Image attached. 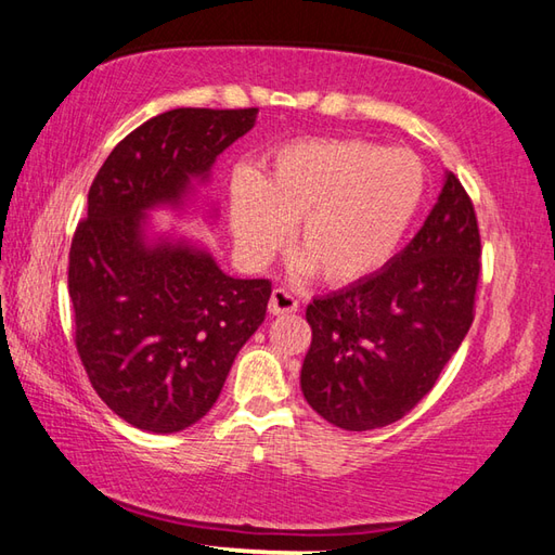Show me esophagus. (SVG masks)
Listing matches in <instances>:
<instances>
[{
  "label": "esophagus",
  "mask_w": 555,
  "mask_h": 555,
  "mask_svg": "<svg viewBox=\"0 0 555 555\" xmlns=\"http://www.w3.org/2000/svg\"><path fill=\"white\" fill-rule=\"evenodd\" d=\"M299 309V301L292 297V294L287 289H273V294H270V301H268V311L273 315H287V313H294Z\"/></svg>",
  "instance_id": "34e87169"
}]
</instances>
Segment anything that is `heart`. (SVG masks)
Listing matches in <instances>:
<instances>
[{
	"label": "heart",
	"mask_w": 555,
	"mask_h": 555,
	"mask_svg": "<svg viewBox=\"0 0 555 555\" xmlns=\"http://www.w3.org/2000/svg\"><path fill=\"white\" fill-rule=\"evenodd\" d=\"M425 188V166L409 150L371 140L299 142L278 152L256 184L232 182L230 225L251 266L266 263L297 225V273L349 287L399 251Z\"/></svg>",
	"instance_id": "heart-1"
}]
</instances>
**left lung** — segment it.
<instances>
[{"label": "left lung", "mask_w": 555, "mask_h": 555, "mask_svg": "<svg viewBox=\"0 0 555 555\" xmlns=\"http://www.w3.org/2000/svg\"><path fill=\"white\" fill-rule=\"evenodd\" d=\"M475 206L447 173L425 225L363 282L318 297L301 391L327 423L349 433L385 427L415 409L475 318L482 270Z\"/></svg>", "instance_id": "1"}]
</instances>
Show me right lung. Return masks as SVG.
<instances>
[{
	"label": "right lung",
	"instance_id": "1",
	"mask_svg": "<svg viewBox=\"0 0 555 555\" xmlns=\"http://www.w3.org/2000/svg\"><path fill=\"white\" fill-rule=\"evenodd\" d=\"M258 108H173L108 154L68 254L76 347L94 391L138 429L180 433L211 411L266 320L270 280H237L184 240H146V211L180 208L190 180L249 132Z\"/></svg>",
	"mask_w": 555,
	"mask_h": 555
}]
</instances>
